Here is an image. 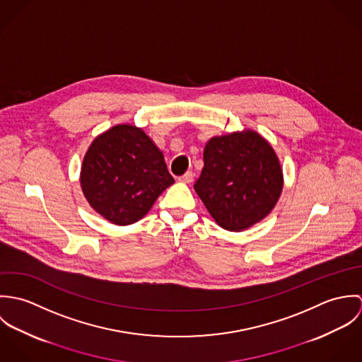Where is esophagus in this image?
I'll return each instance as SVG.
<instances>
[{
	"label": "esophagus",
	"mask_w": 362,
	"mask_h": 362,
	"mask_svg": "<svg viewBox=\"0 0 362 362\" xmlns=\"http://www.w3.org/2000/svg\"><path fill=\"white\" fill-rule=\"evenodd\" d=\"M178 181L184 182V184H191L194 181V173L192 171H187L184 175L178 177Z\"/></svg>",
	"instance_id": "1"
}]
</instances>
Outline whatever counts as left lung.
Returning a JSON list of instances; mask_svg holds the SVG:
<instances>
[{
	"instance_id": "8db88e82",
	"label": "left lung",
	"mask_w": 362,
	"mask_h": 362,
	"mask_svg": "<svg viewBox=\"0 0 362 362\" xmlns=\"http://www.w3.org/2000/svg\"><path fill=\"white\" fill-rule=\"evenodd\" d=\"M194 188L220 227L243 231L276 206L283 171L269 142L245 129L207 142L204 168Z\"/></svg>"
}]
</instances>
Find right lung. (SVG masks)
Returning a JSON list of instances; mask_svg holds the SVG:
<instances>
[{
  "label": "right lung",
  "mask_w": 362,
  "mask_h": 362,
  "mask_svg": "<svg viewBox=\"0 0 362 362\" xmlns=\"http://www.w3.org/2000/svg\"><path fill=\"white\" fill-rule=\"evenodd\" d=\"M173 182L153 141L128 124L99 135L81 168V187L89 205L118 226L141 220Z\"/></svg>",
  "instance_id": "1"
}]
</instances>
